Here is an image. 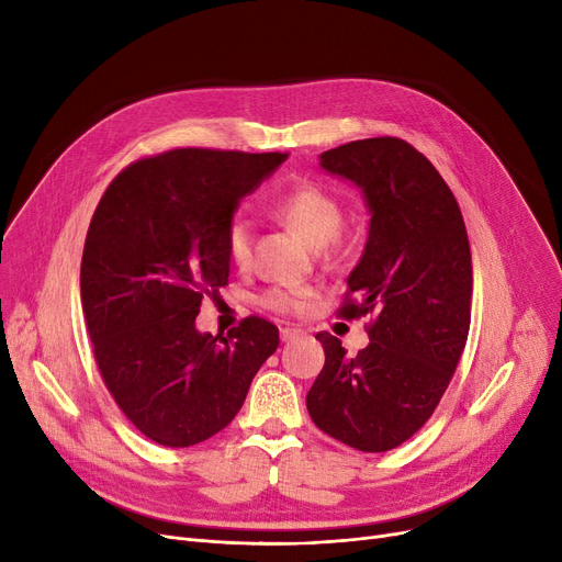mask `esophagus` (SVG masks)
I'll return each mask as SVG.
<instances>
[{
	"mask_svg": "<svg viewBox=\"0 0 562 562\" xmlns=\"http://www.w3.org/2000/svg\"><path fill=\"white\" fill-rule=\"evenodd\" d=\"M301 335H303L301 328H282V330H280L282 341H293V339H299Z\"/></svg>",
	"mask_w": 562,
	"mask_h": 562,
	"instance_id": "obj_1",
	"label": "esophagus"
}]
</instances>
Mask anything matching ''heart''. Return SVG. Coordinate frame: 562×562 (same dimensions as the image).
Segmentation results:
<instances>
[{
	"label": "heart",
	"instance_id": "1",
	"mask_svg": "<svg viewBox=\"0 0 562 562\" xmlns=\"http://www.w3.org/2000/svg\"><path fill=\"white\" fill-rule=\"evenodd\" d=\"M276 214L296 227L305 239L321 248L330 244L339 234L344 223V212L339 200L326 189L314 184H301L289 189L276 202ZM252 225L246 218H232L223 234V248L227 259L246 269L252 261ZM312 291L305 286H276L263 293V307L278 314H305L310 307Z\"/></svg>",
	"mask_w": 562,
	"mask_h": 562
}]
</instances>
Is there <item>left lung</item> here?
Returning <instances> with one entry per match:
<instances>
[{
	"label": "left lung",
	"mask_w": 562,
	"mask_h": 562,
	"mask_svg": "<svg viewBox=\"0 0 562 562\" xmlns=\"http://www.w3.org/2000/svg\"><path fill=\"white\" fill-rule=\"evenodd\" d=\"M321 166L369 202V241L337 314L371 321L356 358L330 333L316 335L326 364L307 412L341 445L382 453L432 417L462 358L474 289L467 227L449 184L403 138L350 140Z\"/></svg>",
	"instance_id": "8db88e82"
}]
</instances>
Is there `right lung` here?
Masks as SVG:
<instances>
[{
    "label": "right lung",
    "mask_w": 562,
    "mask_h": 562,
    "mask_svg": "<svg viewBox=\"0 0 562 562\" xmlns=\"http://www.w3.org/2000/svg\"><path fill=\"white\" fill-rule=\"evenodd\" d=\"M286 157L177 147L123 168L98 202L79 278L86 328L109 394L161 447L223 430L280 344L261 316L227 337L198 333L195 316L227 284L236 204Z\"/></svg>",
    "instance_id": "right-lung-1"
}]
</instances>
